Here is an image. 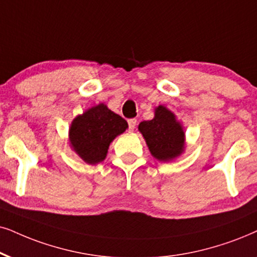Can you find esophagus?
<instances>
[{"instance_id": "1", "label": "esophagus", "mask_w": 257, "mask_h": 257, "mask_svg": "<svg viewBox=\"0 0 257 257\" xmlns=\"http://www.w3.org/2000/svg\"><path fill=\"white\" fill-rule=\"evenodd\" d=\"M135 126H136V119L135 118L128 119V128H129V131L133 132L135 129Z\"/></svg>"}]
</instances>
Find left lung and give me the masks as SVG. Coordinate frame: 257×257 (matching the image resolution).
<instances>
[{
    "label": "left lung",
    "mask_w": 257,
    "mask_h": 257,
    "mask_svg": "<svg viewBox=\"0 0 257 257\" xmlns=\"http://www.w3.org/2000/svg\"><path fill=\"white\" fill-rule=\"evenodd\" d=\"M152 155L160 161L172 160L184 148V131L175 116L165 106L159 105L155 117L139 124Z\"/></svg>",
    "instance_id": "8db88e82"
}]
</instances>
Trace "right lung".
Here are the masks:
<instances>
[{
	"mask_svg": "<svg viewBox=\"0 0 257 257\" xmlns=\"http://www.w3.org/2000/svg\"><path fill=\"white\" fill-rule=\"evenodd\" d=\"M128 128V123L104 104L93 106L73 119L70 128L71 145L87 164L105 159L109 145Z\"/></svg>",
	"mask_w": 257,
	"mask_h": 257,
	"instance_id": "add662e5",
	"label": "right lung"
}]
</instances>
